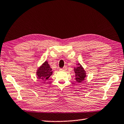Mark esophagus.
<instances>
[{"label": "esophagus", "instance_id": "1", "mask_svg": "<svg viewBox=\"0 0 124 124\" xmlns=\"http://www.w3.org/2000/svg\"><path fill=\"white\" fill-rule=\"evenodd\" d=\"M66 70V68H60V70Z\"/></svg>", "mask_w": 124, "mask_h": 124}]
</instances>
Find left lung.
I'll use <instances>...</instances> for the list:
<instances>
[{
    "label": "left lung",
    "instance_id": "obj_1",
    "mask_svg": "<svg viewBox=\"0 0 124 124\" xmlns=\"http://www.w3.org/2000/svg\"><path fill=\"white\" fill-rule=\"evenodd\" d=\"M77 65V67L74 69L75 73V80L78 83H81V81L84 80L85 79L86 72L80 64L78 63Z\"/></svg>",
    "mask_w": 124,
    "mask_h": 124
}]
</instances>
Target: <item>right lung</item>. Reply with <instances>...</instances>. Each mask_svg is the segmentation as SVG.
<instances>
[{
    "mask_svg": "<svg viewBox=\"0 0 124 124\" xmlns=\"http://www.w3.org/2000/svg\"><path fill=\"white\" fill-rule=\"evenodd\" d=\"M52 74V71L47 61H46L38 69L37 75L38 78L42 79L45 81L49 79V78Z\"/></svg>",
    "mask_w": 124,
    "mask_h": 124,
    "instance_id": "right-lung-1",
    "label": "right lung"
}]
</instances>
